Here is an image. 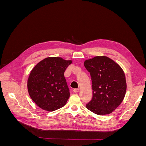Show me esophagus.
<instances>
[{
	"label": "esophagus",
	"instance_id": "obj_1",
	"mask_svg": "<svg viewBox=\"0 0 146 146\" xmlns=\"http://www.w3.org/2000/svg\"><path fill=\"white\" fill-rule=\"evenodd\" d=\"M79 91H80V90H79V89H74V93H77V92H79Z\"/></svg>",
	"mask_w": 146,
	"mask_h": 146
}]
</instances>
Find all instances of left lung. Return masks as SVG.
I'll return each mask as SVG.
<instances>
[{"label": "left lung", "instance_id": "1", "mask_svg": "<svg viewBox=\"0 0 146 146\" xmlns=\"http://www.w3.org/2000/svg\"><path fill=\"white\" fill-rule=\"evenodd\" d=\"M90 73L92 98L86 107L98 115L112 113L124 98L127 84L121 66L105 56H95L84 62Z\"/></svg>", "mask_w": 146, "mask_h": 146}]
</instances>
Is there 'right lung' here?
<instances>
[{
    "mask_svg": "<svg viewBox=\"0 0 146 146\" xmlns=\"http://www.w3.org/2000/svg\"><path fill=\"white\" fill-rule=\"evenodd\" d=\"M71 63V60L60 57H48L33 68L27 88L31 99L39 108L53 111L66 105L70 92L64 72Z\"/></svg>",
    "mask_w": 146,
    "mask_h": 146,
    "instance_id": "add662e5",
    "label": "right lung"
}]
</instances>
